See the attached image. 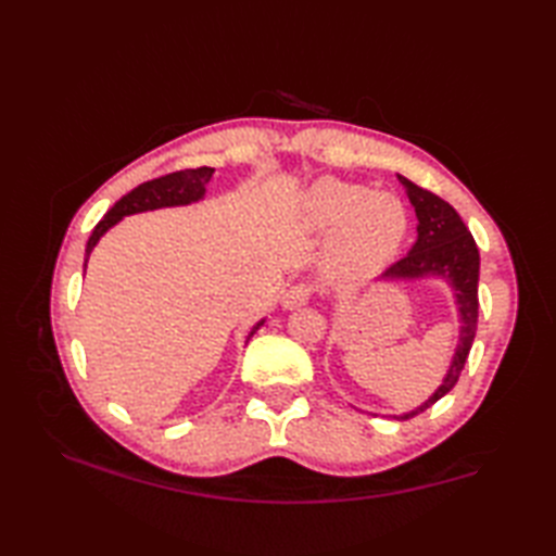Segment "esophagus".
<instances>
[{
	"label": "esophagus",
	"mask_w": 556,
	"mask_h": 556,
	"mask_svg": "<svg viewBox=\"0 0 556 556\" xmlns=\"http://www.w3.org/2000/svg\"><path fill=\"white\" fill-rule=\"evenodd\" d=\"M311 296H313V289L308 285H293L285 291V296H281V305H285L287 311L301 308V305L311 301Z\"/></svg>",
	"instance_id": "obj_1"
}]
</instances>
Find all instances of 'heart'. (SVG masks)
Instances as JSON below:
<instances>
[{
  "instance_id": "heart-1",
  "label": "heart",
  "mask_w": 556,
  "mask_h": 556,
  "mask_svg": "<svg viewBox=\"0 0 556 556\" xmlns=\"http://www.w3.org/2000/svg\"><path fill=\"white\" fill-rule=\"evenodd\" d=\"M301 224L328 233L325 267L339 279H368L392 263L408 233L404 200L323 176L301 198Z\"/></svg>"
}]
</instances>
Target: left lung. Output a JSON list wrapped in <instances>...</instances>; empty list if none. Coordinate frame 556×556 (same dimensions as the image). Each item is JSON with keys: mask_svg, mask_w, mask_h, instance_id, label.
I'll return each instance as SVG.
<instances>
[{"mask_svg": "<svg viewBox=\"0 0 556 556\" xmlns=\"http://www.w3.org/2000/svg\"><path fill=\"white\" fill-rule=\"evenodd\" d=\"M399 181L404 184L410 205L416 207L418 217V239L413 243L406 257L389 267L380 281H420V279H442L454 291V303L458 308V344L454 356L448 361L446 375L442 384L434 389L432 396L422 401L418 408L389 416L396 420H408L418 416L425 408H430L434 401L448 394L458 382V375L464 370L466 358L473 346L478 329V277H480V253L458 212L425 188L408 181L399 174Z\"/></svg>", "mask_w": 556, "mask_h": 556, "instance_id": "obj_1", "label": "left lung"}]
</instances>
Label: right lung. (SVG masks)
<instances>
[{"label": "right lung", "instance_id": "add662e5", "mask_svg": "<svg viewBox=\"0 0 556 556\" xmlns=\"http://www.w3.org/2000/svg\"><path fill=\"white\" fill-rule=\"evenodd\" d=\"M212 174H215V169L212 167L174 172L167 176H160V179L140 184L138 188H134L131 193H126L122 200H116L114 207L108 210V215L98 222V227L90 233L88 245H86V265H88L92 248L98 245V241L114 227V224H119L128 215H138V212L198 203V200L205 198V186L210 184ZM263 325H265V320L253 325V329L245 337V344H248V339H251Z\"/></svg>", "mask_w": 556, "mask_h": 556}]
</instances>
